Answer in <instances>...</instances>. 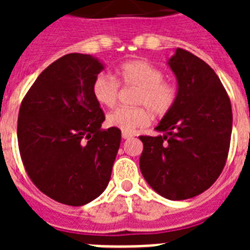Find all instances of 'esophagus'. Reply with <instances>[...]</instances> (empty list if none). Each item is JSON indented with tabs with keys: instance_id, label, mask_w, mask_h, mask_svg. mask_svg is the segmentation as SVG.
<instances>
[{
	"instance_id": "esophagus-1",
	"label": "esophagus",
	"mask_w": 250,
	"mask_h": 250,
	"mask_svg": "<svg viewBox=\"0 0 250 250\" xmlns=\"http://www.w3.org/2000/svg\"><path fill=\"white\" fill-rule=\"evenodd\" d=\"M122 137L125 139V140H128V139H131L132 137V135L129 132H122Z\"/></svg>"
}]
</instances>
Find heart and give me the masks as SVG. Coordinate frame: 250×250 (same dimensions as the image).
Segmentation results:
<instances>
[{"mask_svg":"<svg viewBox=\"0 0 250 250\" xmlns=\"http://www.w3.org/2000/svg\"><path fill=\"white\" fill-rule=\"evenodd\" d=\"M117 78L123 85L137 88L133 104L136 107H119L106 118L110 127L123 132H133L149 122V111L162 117L176 100V88L164 80V72L146 61H128L117 70ZM117 80L107 74H98L92 83V94L101 106L111 107L118 100Z\"/></svg>","mask_w":250,"mask_h":250,"instance_id":"obj_1","label":"heart"}]
</instances>
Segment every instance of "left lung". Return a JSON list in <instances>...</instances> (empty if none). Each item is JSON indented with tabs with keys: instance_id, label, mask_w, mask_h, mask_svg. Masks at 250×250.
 <instances>
[{
	"instance_id": "1",
	"label": "left lung",
	"mask_w": 250,
	"mask_h": 250,
	"mask_svg": "<svg viewBox=\"0 0 250 250\" xmlns=\"http://www.w3.org/2000/svg\"><path fill=\"white\" fill-rule=\"evenodd\" d=\"M178 82L174 105L157 125L158 136H140V170L162 197L180 201L211 187L226 165L232 132L231 102L214 70L178 48L167 61Z\"/></svg>"
}]
</instances>
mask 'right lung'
Returning a JSON list of instances; mask_svg holds the SVG:
<instances>
[{
  "label": "right lung",
  "mask_w": 250,
  "mask_h": 250,
  "mask_svg": "<svg viewBox=\"0 0 250 250\" xmlns=\"http://www.w3.org/2000/svg\"><path fill=\"white\" fill-rule=\"evenodd\" d=\"M105 68L89 54L70 53L41 72L23 98L18 144L39 189L71 206L106 189L121 145V129H101L105 115L92 83Z\"/></svg>",
  "instance_id": "1"
}]
</instances>
